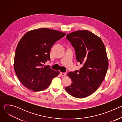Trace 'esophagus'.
I'll use <instances>...</instances> for the list:
<instances>
[{
	"label": "esophagus",
	"instance_id": "34e87169",
	"mask_svg": "<svg viewBox=\"0 0 122 122\" xmlns=\"http://www.w3.org/2000/svg\"><path fill=\"white\" fill-rule=\"evenodd\" d=\"M60 75L62 76H65L66 75V74L65 73H63V72H60Z\"/></svg>",
	"mask_w": 122,
	"mask_h": 122
}]
</instances>
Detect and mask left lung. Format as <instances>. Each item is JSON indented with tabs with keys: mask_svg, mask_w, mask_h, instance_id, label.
Returning a JSON list of instances; mask_svg holds the SVG:
<instances>
[{
	"mask_svg": "<svg viewBox=\"0 0 122 122\" xmlns=\"http://www.w3.org/2000/svg\"><path fill=\"white\" fill-rule=\"evenodd\" d=\"M66 38L75 48L82 67L67 73L72 83L65 89L73 97L84 98L95 92L105 78L109 66L106 48L101 39L88 30L71 32Z\"/></svg>",
	"mask_w": 122,
	"mask_h": 122,
	"instance_id": "left-lung-1",
	"label": "left lung"
}]
</instances>
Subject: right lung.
<instances>
[{
    "mask_svg": "<svg viewBox=\"0 0 122 122\" xmlns=\"http://www.w3.org/2000/svg\"><path fill=\"white\" fill-rule=\"evenodd\" d=\"M66 33L47 28L32 30L21 39L16 49L14 71L19 81L34 92L45 90L60 72L44 65L50 60V50Z\"/></svg>",
    "mask_w": 122,
    "mask_h": 122,
    "instance_id": "add662e5",
    "label": "right lung"
}]
</instances>
